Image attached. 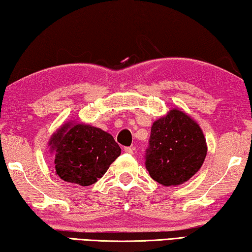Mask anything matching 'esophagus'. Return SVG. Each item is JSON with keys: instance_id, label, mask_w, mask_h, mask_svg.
<instances>
[{"instance_id": "obj_1", "label": "esophagus", "mask_w": 252, "mask_h": 252, "mask_svg": "<svg viewBox=\"0 0 252 252\" xmlns=\"http://www.w3.org/2000/svg\"><path fill=\"white\" fill-rule=\"evenodd\" d=\"M134 150H135V149L132 148V147H126L125 148V152L127 153V155H133Z\"/></svg>"}]
</instances>
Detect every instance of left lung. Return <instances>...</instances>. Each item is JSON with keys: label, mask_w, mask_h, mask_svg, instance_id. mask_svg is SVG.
Listing matches in <instances>:
<instances>
[{"label": "left lung", "mask_w": 252, "mask_h": 252, "mask_svg": "<svg viewBox=\"0 0 252 252\" xmlns=\"http://www.w3.org/2000/svg\"><path fill=\"white\" fill-rule=\"evenodd\" d=\"M206 156L202 130L182 111L173 109L152 125L146 168L160 185H182L198 172Z\"/></svg>", "instance_id": "1"}]
</instances>
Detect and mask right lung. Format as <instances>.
Wrapping results in <instances>:
<instances>
[{
    "label": "right lung",
    "mask_w": 252,
    "mask_h": 252,
    "mask_svg": "<svg viewBox=\"0 0 252 252\" xmlns=\"http://www.w3.org/2000/svg\"><path fill=\"white\" fill-rule=\"evenodd\" d=\"M55 171L66 182L91 186L121 155V148L108 132L88 125L66 123L51 138Z\"/></svg>",
    "instance_id": "right-lung-1"
}]
</instances>
